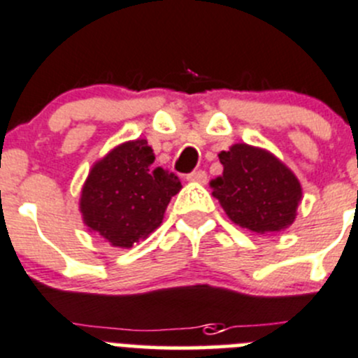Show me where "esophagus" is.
Here are the masks:
<instances>
[{
    "label": "esophagus",
    "mask_w": 358,
    "mask_h": 358,
    "mask_svg": "<svg viewBox=\"0 0 358 358\" xmlns=\"http://www.w3.org/2000/svg\"><path fill=\"white\" fill-rule=\"evenodd\" d=\"M187 180H189V182H194V183H206L208 175L199 169V171H192V173H190V175L187 176Z\"/></svg>",
    "instance_id": "esophagus-1"
}]
</instances>
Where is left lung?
I'll return each instance as SVG.
<instances>
[{
  "label": "left lung",
  "mask_w": 358,
  "mask_h": 358,
  "mask_svg": "<svg viewBox=\"0 0 358 358\" xmlns=\"http://www.w3.org/2000/svg\"><path fill=\"white\" fill-rule=\"evenodd\" d=\"M224 171L210 183L225 215L257 234L289 229L297 217L303 187L289 166L266 148L234 143L218 154Z\"/></svg>",
  "instance_id": "8db88e82"
}]
</instances>
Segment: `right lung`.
I'll return each mask as SVG.
<instances>
[{"mask_svg":"<svg viewBox=\"0 0 358 358\" xmlns=\"http://www.w3.org/2000/svg\"><path fill=\"white\" fill-rule=\"evenodd\" d=\"M147 140L117 145L92 164L80 194V213L89 231L117 248H131L162 224L178 176L154 168Z\"/></svg>","mask_w":358,"mask_h":358,"instance_id":"1","label":"right lung"}]
</instances>
